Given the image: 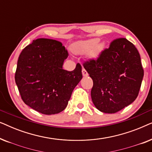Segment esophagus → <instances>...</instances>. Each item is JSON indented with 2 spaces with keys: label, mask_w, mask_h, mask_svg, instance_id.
<instances>
[{
  "label": "esophagus",
  "mask_w": 152,
  "mask_h": 152,
  "mask_svg": "<svg viewBox=\"0 0 152 152\" xmlns=\"http://www.w3.org/2000/svg\"><path fill=\"white\" fill-rule=\"evenodd\" d=\"M82 75H83V76L84 77H87L88 75V72H87V71L85 69H84V68H83L82 69Z\"/></svg>",
  "instance_id": "1"
}]
</instances>
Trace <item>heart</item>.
I'll return each mask as SVG.
<instances>
[{"label": "heart", "instance_id": "b5f03b06", "mask_svg": "<svg viewBox=\"0 0 152 152\" xmlns=\"http://www.w3.org/2000/svg\"><path fill=\"white\" fill-rule=\"evenodd\" d=\"M97 42H98V41L97 39H91V40L78 43L77 45H76L73 48L74 53L76 54H82L84 53H88V52L91 51L93 49L92 54L93 55H95L97 53V50H98L99 48V45H96V47L95 46ZM93 47L94 48V49L93 48Z\"/></svg>", "mask_w": 152, "mask_h": 152}]
</instances>
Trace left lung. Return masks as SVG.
Here are the masks:
<instances>
[{
	"instance_id": "8db88e82",
	"label": "left lung",
	"mask_w": 152,
	"mask_h": 152,
	"mask_svg": "<svg viewBox=\"0 0 152 152\" xmlns=\"http://www.w3.org/2000/svg\"><path fill=\"white\" fill-rule=\"evenodd\" d=\"M83 66L93 81L92 101L101 112L115 113L138 97L144 70L138 50L126 39L113 41L97 59Z\"/></svg>"
}]
</instances>
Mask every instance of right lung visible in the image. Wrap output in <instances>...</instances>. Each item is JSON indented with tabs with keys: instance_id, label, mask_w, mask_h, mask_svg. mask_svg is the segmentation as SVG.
I'll return each instance as SVG.
<instances>
[{
	"instance_id": "add662e5",
	"label": "right lung",
	"mask_w": 152,
	"mask_h": 152,
	"mask_svg": "<svg viewBox=\"0 0 152 152\" xmlns=\"http://www.w3.org/2000/svg\"><path fill=\"white\" fill-rule=\"evenodd\" d=\"M68 51L61 43L34 40L18 57L15 82L25 104L45 115L59 113L67 107L72 91L82 79V66L63 69Z\"/></svg>"
}]
</instances>
